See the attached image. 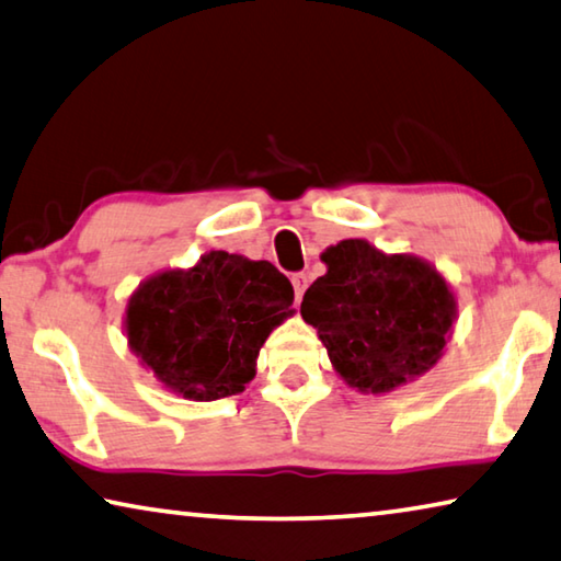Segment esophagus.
<instances>
[{"label": "esophagus", "instance_id": "1", "mask_svg": "<svg viewBox=\"0 0 561 561\" xmlns=\"http://www.w3.org/2000/svg\"><path fill=\"white\" fill-rule=\"evenodd\" d=\"M307 284H309V277H307L305 272H297V274H291V287H295V299H297V305H299V301H301V295H305Z\"/></svg>", "mask_w": 561, "mask_h": 561}]
</instances>
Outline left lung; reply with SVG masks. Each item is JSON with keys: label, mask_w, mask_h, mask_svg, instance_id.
<instances>
[{"label": "left lung", "mask_w": 561, "mask_h": 561, "mask_svg": "<svg viewBox=\"0 0 561 561\" xmlns=\"http://www.w3.org/2000/svg\"><path fill=\"white\" fill-rule=\"evenodd\" d=\"M327 274L301 299L332 367L364 394L407 385L442 359L457 319L447 279L414 254L344 239L322 254Z\"/></svg>", "instance_id": "obj_1"}]
</instances>
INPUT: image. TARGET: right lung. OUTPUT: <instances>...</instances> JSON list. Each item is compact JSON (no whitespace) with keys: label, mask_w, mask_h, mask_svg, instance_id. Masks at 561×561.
I'll list each match as a JSON object with an SVG mask.
<instances>
[{"label":"right lung","mask_w":561,"mask_h":561,"mask_svg":"<svg viewBox=\"0 0 561 561\" xmlns=\"http://www.w3.org/2000/svg\"><path fill=\"white\" fill-rule=\"evenodd\" d=\"M295 289L270 262L209 252L167 270L129 297V350L169 392L215 402L244 392L274 327L295 314Z\"/></svg>","instance_id":"obj_1"}]
</instances>
